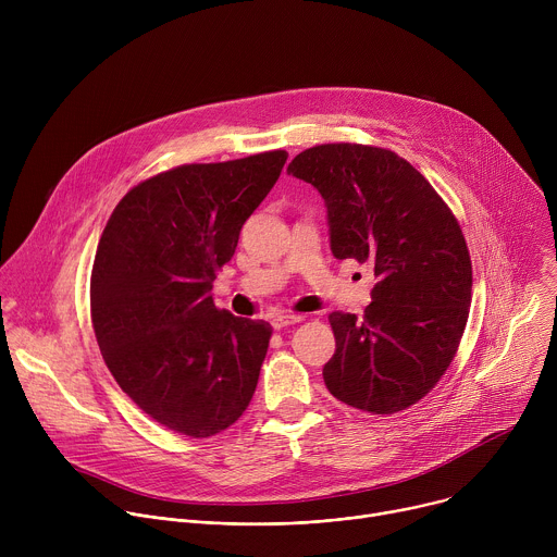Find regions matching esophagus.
Instances as JSON below:
<instances>
[{
	"instance_id": "1",
	"label": "esophagus",
	"mask_w": 557,
	"mask_h": 557,
	"mask_svg": "<svg viewBox=\"0 0 557 557\" xmlns=\"http://www.w3.org/2000/svg\"><path fill=\"white\" fill-rule=\"evenodd\" d=\"M299 322H304V314H293V312H280V314H275L273 317V329L275 331H282V329H286V326H293V324H299Z\"/></svg>"
}]
</instances>
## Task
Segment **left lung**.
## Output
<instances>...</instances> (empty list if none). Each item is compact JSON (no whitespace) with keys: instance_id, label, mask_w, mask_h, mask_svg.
<instances>
[{"instance_id":"left-lung-1","label":"left lung","mask_w":557,"mask_h":557,"mask_svg":"<svg viewBox=\"0 0 557 557\" xmlns=\"http://www.w3.org/2000/svg\"><path fill=\"white\" fill-rule=\"evenodd\" d=\"M288 174L322 194L333 256L376 277L361 320L329 317L337 348L326 387L372 414L414 406L449 368L469 317L471 260L458 220L421 172L383 147L314 145Z\"/></svg>"}]
</instances>
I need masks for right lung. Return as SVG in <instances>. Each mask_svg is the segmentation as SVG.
I'll return each mask as SVG.
<instances>
[{
    "mask_svg": "<svg viewBox=\"0 0 557 557\" xmlns=\"http://www.w3.org/2000/svg\"><path fill=\"white\" fill-rule=\"evenodd\" d=\"M286 158L275 149L151 176L103 228L90 277L103 361L129 399L172 432L213 436L251 404L273 329L215 308L211 288Z\"/></svg>",
    "mask_w": 557,
    "mask_h": 557,
    "instance_id": "right-lung-1",
    "label": "right lung"
}]
</instances>
